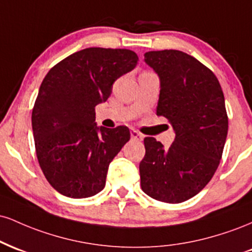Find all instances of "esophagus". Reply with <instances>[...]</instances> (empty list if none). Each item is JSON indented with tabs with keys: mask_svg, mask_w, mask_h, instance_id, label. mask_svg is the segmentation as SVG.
<instances>
[{
	"mask_svg": "<svg viewBox=\"0 0 252 252\" xmlns=\"http://www.w3.org/2000/svg\"><path fill=\"white\" fill-rule=\"evenodd\" d=\"M130 135H131V138H134V140H137V141L143 140V135L140 134L138 131H136V130H131V131H130Z\"/></svg>",
	"mask_w": 252,
	"mask_h": 252,
	"instance_id": "obj_1",
	"label": "esophagus"
}]
</instances>
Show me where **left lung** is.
Instances as JSON below:
<instances>
[{
	"label": "left lung",
	"instance_id": "1",
	"mask_svg": "<svg viewBox=\"0 0 252 252\" xmlns=\"http://www.w3.org/2000/svg\"><path fill=\"white\" fill-rule=\"evenodd\" d=\"M144 62L160 78L156 115L172 124L169 148L144 138L141 187L158 201L178 204L198 194L218 168L228 120L220 84L210 68L176 50L150 51Z\"/></svg>",
	"mask_w": 252,
	"mask_h": 252
}]
</instances>
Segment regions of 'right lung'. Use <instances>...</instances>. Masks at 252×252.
<instances>
[{
  "mask_svg": "<svg viewBox=\"0 0 252 252\" xmlns=\"http://www.w3.org/2000/svg\"><path fill=\"white\" fill-rule=\"evenodd\" d=\"M138 57L121 48L90 47L48 71L33 112L37 161L51 186L68 198H89L105 186L109 164L130 140L126 126H97V104L134 70Z\"/></svg>",
  "mask_w": 252,
  "mask_h": 252,
  "instance_id": "1",
  "label": "right lung"
}]
</instances>
